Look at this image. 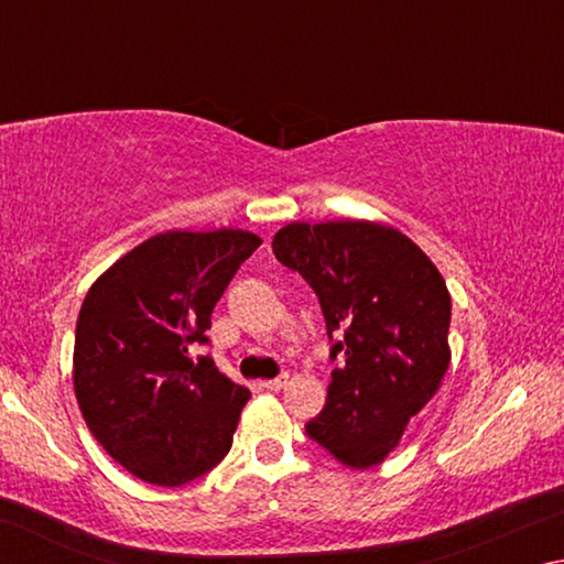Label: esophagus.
I'll list each match as a JSON object with an SVG mask.
<instances>
[{
  "label": "esophagus",
  "instance_id": "1",
  "mask_svg": "<svg viewBox=\"0 0 564 564\" xmlns=\"http://www.w3.org/2000/svg\"><path fill=\"white\" fill-rule=\"evenodd\" d=\"M285 383H289V373H281V376H275V378H271V380H263V388L265 390H281Z\"/></svg>",
  "mask_w": 564,
  "mask_h": 564
}]
</instances>
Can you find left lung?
<instances>
[{"label":"left lung","instance_id":"left-lung-1","mask_svg":"<svg viewBox=\"0 0 564 564\" xmlns=\"http://www.w3.org/2000/svg\"><path fill=\"white\" fill-rule=\"evenodd\" d=\"M273 253L318 295L338 362L305 435L356 470L378 465L451 366L443 275L408 236L370 221L289 224Z\"/></svg>","mask_w":564,"mask_h":564}]
</instances>
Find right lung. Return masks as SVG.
Instances as JSON below:
<instances>
[{
  "label": "right lung",
  "mask_w": 564,
  "mask_h": 564,
  "mask_svg": "<svg viewBox=\"0 0 564 564\" xmlns=\"http://www.w3.org/2000/svg\"><path fill=\"white\" fill-rule=\"evenodd\" d=\"M261 238L238 228L149 238L91 285L74 338V393L91 435L131 475L178 488L231 451L248 388L208 356L214 305Z\"/></svg>",
  "instance_id": "add662e5"
}]
</instances>
